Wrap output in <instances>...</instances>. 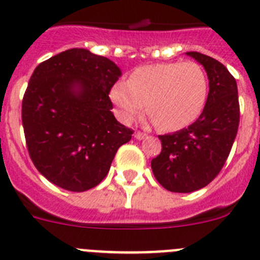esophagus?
Returning <instances> with one entry per match:
<instances>
[{
	"label": "esophagus",
	"mask_w": 260,
	"mask_h": 260,
	"mask_svg": "<svg viewBox=\"0 0 260 260\" xmlns=\"http://www.w3.org/2000/svg\"><path fill=\"white\" fill-rule=\"evenodd\" d=\"M146 137H147V134H146V133H143V132H137L134 134V138L138 139V141H142V139H145Z\"/></svg>",
	"instance_id": "34e87169"
}]
</instances>
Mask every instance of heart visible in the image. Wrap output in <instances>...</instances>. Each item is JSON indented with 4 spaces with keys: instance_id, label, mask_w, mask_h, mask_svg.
<instances>
[{
    "instance_id": "heart-1",
    "label": "heart",
    "mask_w": 260,
    "mask_h": 260,
    "mask_svg": "<svg viewBox=\"0 0 260 260\" xmlns=\"http://www.w3.org/2000/svg\"><path fill=\"white\" fill-rule=\"evenodd\" d=\"M209 83L196 61L148 64L134 70L128 81L112 88L110 99L126 122L147 113L161 130L175 132L193 123L205 108Z\"/></svg>"
}]
</instances>
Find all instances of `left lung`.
<instances>
[{"instance_id": "left-lung-1", "label": "left lung", "mask_w": 260, "mask_h": 260, "mask_svg": "<svg viewBox=\"0 0 260 260\" xmlns=\"http://www.w3.org/2000/svg\"><path fill=\"white\" fill-rule=\"evenodd\" d=\"M187 54L203 64L208 73L205 108L187 128L159 135L161 151L151 160L155 179L176 193H189L214 180L228 160L239 126L236 79L216 59L196 51Z\"/></svg>"}]
</instances>
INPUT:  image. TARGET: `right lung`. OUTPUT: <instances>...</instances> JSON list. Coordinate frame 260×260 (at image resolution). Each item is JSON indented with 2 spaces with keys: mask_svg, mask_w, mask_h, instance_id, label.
<instances>
[{
  "mask_svg": "<svg viewBox=\"0 0 260 260\" xmlns=\"http://www.w3.org/2000/svg\"><path fill=\"white\" fill-rule=\"evenodd\" d=\"M121 71L108 57L71 48L42 61L22 100L31 160L48 181L71 192L94 188L132 128L112 113L109 93Z\"/></svg>",
  "mask_w": 260,
  "mask_h": 260,
  "instance_id": "1",
  "label": "right lung"
}]
</instances>
